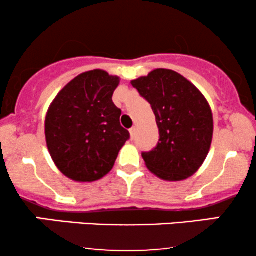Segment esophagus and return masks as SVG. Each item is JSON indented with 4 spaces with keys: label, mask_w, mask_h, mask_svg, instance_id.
Listing matches in <instances>:
<instances>
[{
    "label": "esophagus",
    "mask_w": 256,
    "mask_h": 256,
    "mask_svg": "<svg viewBox=\"0 0 256 256\" xmlns=\"http://www.w3.org/2000/svg\"><path fill=\"white\" fill-rule=\"evenodd\" d=\"M130 134H131V138H134V134H136V128H130Z\"/></svg>",
    "instance_id": "34e87169"
}]
</instances>
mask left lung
<instances>
[{
	"instance_id": "8db88e82",
	"label": "left lung",
	"mask_w": 256,
	"mask_h": 256,
	"mask_svg": "<svg viewBox=\"0 0 256 256\" xmlns=\"http://www.w3.org/2000/svg\"><path fill=\"white\" fill-rule=\"evenodd\" d=\"M131 84L150 104L158 128L156 146L142 152L149 171L172 182L192 177L212 143L213 116L207 100L171 70H155Z\"/></svg>"
}]
</instances>
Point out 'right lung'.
<instances>
[{
    "mask_svg": "<svg viewBox=\"0 0 256 256\" xmlns=\"http://www.w3.org/2000/svg\"><path fill=\"white\" fill-rule=\"evenodd\" d=\"M119 77L101 70L79 74L55 98L46 118V140L58 168L77 182H94L113 168L130 132L113 104Z\"/></svg>",
    "mask_w": 256,
    "mask_h": 256,
    "instance_id": "right-lung-1",
    "label": "right lung"
}]
</instances>
